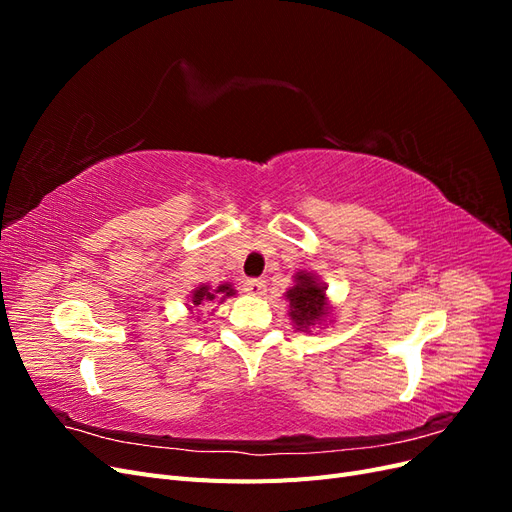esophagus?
<instances>
[{"mask_svg":"<svg viewBox=\"0 0 512 512\" xmlns=\"http://www.w3.org/2000/svg\"><path fill=\"white\" fill-rule=\"evenodd\" d=\"M243 290L247 294H254V297H260V294L267 292V282L260 280V277H252V280H245Z\"/></svg>","mask_w":512,"mask_h":512,"instance_id":"esophagus-1","label":"esophagus"}]
</instances>
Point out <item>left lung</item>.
<instances>
[{
  "label": "left lung",
  "mask_w": 512,
  "mask_h": 512,
  "mask_svg": "<svg viewBox=\"0 0 512 512\" xmlns=\"http://www.w3.org/2000/svg\"><path fill=\"white\" fill-rule=\"evenodd\" d=\"M286 299L290 301V318L299 331H307L329 314L324 284L307 271L294 275V286L286 292Z\"/></svg>",
  "instance_id": "8db88e82"
}]
</instances>
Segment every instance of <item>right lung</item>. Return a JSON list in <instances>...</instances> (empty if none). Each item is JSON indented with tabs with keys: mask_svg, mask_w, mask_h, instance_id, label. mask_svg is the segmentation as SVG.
I'll return each mask as SVG.
<instances>
[{
	"mask_svg": "<svg viewBox=\"0 0 512 512\" xmlns=\"http://www.w3.org/2000/svg\"><path fill=\"white\" fill-rule=\"evenodd\" d=\"M235 294V288H232L230 284H220L215 290H211L209 286H198L194 292H192V305L190 309H200V307H211L213 301L218 299L220 303L228 297H232Z\"/></svg>",
	"mask_w": 512,
	"mask_h": 512,
	"instance_id": "right-lung-1",
	"label": "right lung"
}]
</instances>
